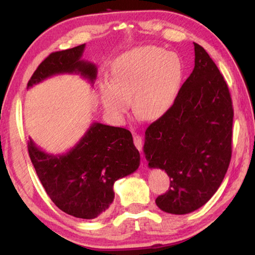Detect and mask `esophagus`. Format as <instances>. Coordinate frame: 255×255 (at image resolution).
<instances>
[{"label": "esophagus", "mask_w": 255, "mask_h": 255, "mask_svg": "<svg viewBox=\"0 0 255 255\" xmlns=\"http://www.w3.org/2000/svg\"><path fill=\"white\" fill-rule=\"evenodd\" d=\"M133 144H135L138 150H141V147H143V139H141L139 135H133Z\"/></svg>", "instance_id": "obj_1"}]
</instances>
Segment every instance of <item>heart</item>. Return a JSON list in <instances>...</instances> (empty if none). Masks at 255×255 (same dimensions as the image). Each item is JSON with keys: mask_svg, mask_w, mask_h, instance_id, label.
<instances>
[{"mask_svg": "<svg viewBox=\"0 0 255 255\" xmlns=\"http://www.w3.org/2000/svg\"><path fill=\"white\" fill-rule=\"evenodd\" d=\"M182 80L178 55L155 46L136 47L116 59L112 77L101 83L103 109L115 122H122L131 100L138 117L157 120L173 106Z\"/></svg>", "mask_w": 255, "mask_h": 255, "instance_id": "heart-1", "label": "heart"}]
</instances>
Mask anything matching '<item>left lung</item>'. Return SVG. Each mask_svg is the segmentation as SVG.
<instances>
[{
  "mask_svg": "<svg viewBox=\"0 0 255 255\" xmlns=\"http://www.w3.org/2000/svg\"><path fill=\"white\" fill-rule=\"evenodd\" d=\"M232 99L214 60L195 42V68L171 109L145 131L150 169L170 176V190L156 198L165 213L185 215L217 191L232 156Z\"/></svg>",
  "mask_w": 255,
  "mask_h": 255,
  "instance_id": "8db88e82",
  "label": "left lung"
}]
</instances>
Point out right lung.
<instances>
[{
	"label": "right lung",
	"mask_w": 255,
	"mask_h": 255,
	"mask_svg": "<svg viewBox=\"0 0 255 255\" xmlns=\"http://www.w3.org/2000/svg\"><path fill=\"white\" fill-rule=\"evenodd\" d=\"M85 44L51 53L28 82L27 89L58 74H79L93 85L96 64L82 59ZM30 159L42 187L60 210L76 218L93 219L115 199L114 184L135 172L140 155L131 132L125 128L92 123L68 152L50 154L29 137Z\"/></svg>",
	"instance_id": "right-lung-1"
}]
</instances>
